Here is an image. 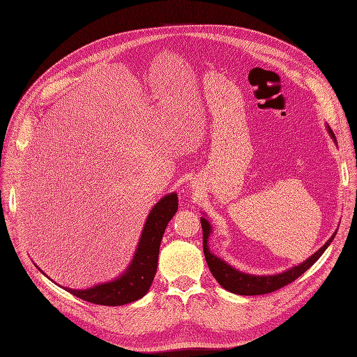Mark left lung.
I'll use <instances>...</instances> for the list:
<instances>
[{
	"instance_id": "left-lung-1",
	"label": "left lung",
	"mask_w": 357,
	"mask_h": 357,
	"mask_svg": "<svg viewBox=\"0 0 357 357\" xmlns=\"http://www.w3.org/2000/svg\"><path fill=\"white\" fill-rule=\"evenodd\" d=\"M328 133L335 142V136L328 127ZM337 143V142H335ZM201 226H202V248H204V255L205 260H207V265L215 278L217 282L224 288L233 294L238 295H264L269 294L273 291H278L280 288H284L285 285L294 282L296 278L301 276L305 271H308L315 261L320 259V256L324 253V250L330 246V243L333 241L335 233L327 240L326 245L318 249L311 257L304 260L301 265L294 266L282 273L278 275H264V276H257V275H249V273H243L233 266H230L226 261L217 257L214 253H211L208 248V237L211 234V224L208 220H205L201 217Z\"/></svg>"
}]
</instances>
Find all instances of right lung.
<instances>
[{
	"label": "right lung",
	"instance_id": "right-lung-1",
	"mask_svg": "<svg viewBox=\"0 0 357 357\" xmlns=\"http://www.w3.org/2000/svg\"><path fill=\"white\" fill-rule=\"evenodd\" d=\"M176 211V192L165 195L155 207L150 210L133 260L130 261L128 268L117 279L111 280V282L98 284L88 289H66L75 296L84 299V301L97 305L117 307L137 301V299L146 295L150 285L153 282V278L158 269L160 241L167 222L172 220Z\"/></svg>",
	"mask_w": 357,
	"mask_h": 357
}]
</instances>
